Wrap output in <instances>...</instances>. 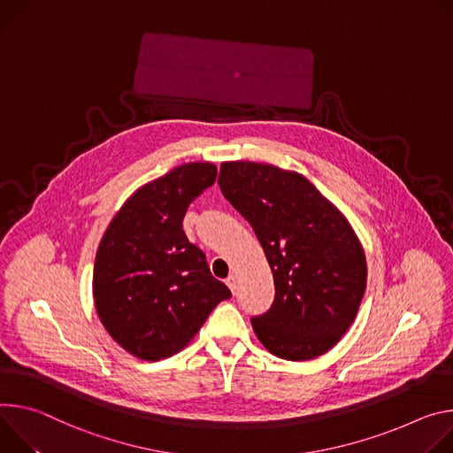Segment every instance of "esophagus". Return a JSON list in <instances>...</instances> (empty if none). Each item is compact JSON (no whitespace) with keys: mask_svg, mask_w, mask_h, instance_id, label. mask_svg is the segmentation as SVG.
<instances>
[{"mask_svg":"<svg viewBox=\"0 0 453 453\" xmlns=\"http://www.w3.org/2000/svg\"><path fill=\"white\" fill-rule=\"evenodd\" d=\"M226 284H228V288L232 289V293L235 295L237 293V275H228V279H226Z\"/></svg>","mask_w":453,"mask_h":453,"instance_id":"1","label":"esophagus"}]
</instances>
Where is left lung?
Masks as SVG:
<instances>
[{"label":"left lung","instance_id":"obj_1","mask_svg":"<svg viewBox=\"0 0 453 453\" xmlns=\"http://www.w3.org/2000/svg\"><path fill=\"white\" fill-rule=\"evenodd\" d=\"M218 183L252 225L273 273V304L252 317L259 342L291 362L327 353L357 319L367 286L365 254L357 234L298 173L225 162Z\"/></svg>","mask_w":453,"mask_h":453}]
</instances>
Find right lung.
<instances>
[{"label":"right lung","mask_w":453,"mask_h":453,"mask_svg":"<svg viewBox=\"0 0 453 453\" xmlns=\"http://www.w3.org/2000/svg\"><path fill=\"white\" fill-rule=\"evenodd\" d=\"M212 164H185L138 188L104 232L93 266L100 322L147 362L181 350L212 310L232 296L203 250L183 232L192 201L216 181Z\"/></svg>","instance_id":"add662e5"}]
</instances>
